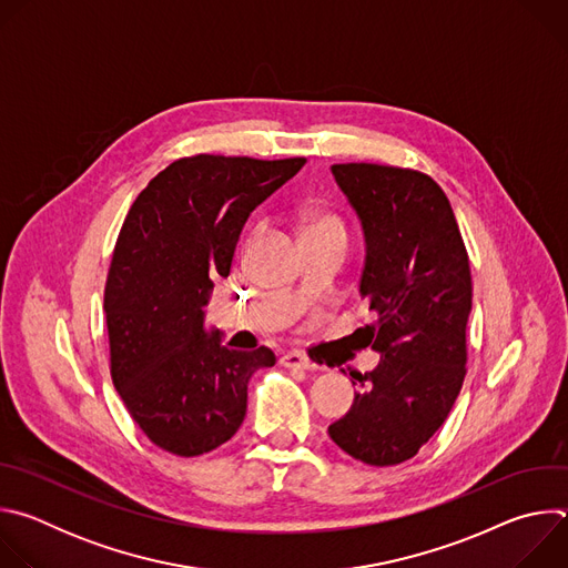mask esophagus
<instances>
[{"label": "esophagus", "mask_w": 568, "mask_h": 568, "mask_svg": "<svg viewBox=\"0 0 568 568\" xmlns=\"http://www.w3.org/2000/svg\"><path fill=\"white\" fill-rule=\"evenodd\" d=\"M281 364L287 366V368H303V371H314V368H316V364H314L310 357H305L303 353H298V351L285 353V355L281 357Z\"/></svg>", "instance_id": "esophagus-1"}]
</instances>
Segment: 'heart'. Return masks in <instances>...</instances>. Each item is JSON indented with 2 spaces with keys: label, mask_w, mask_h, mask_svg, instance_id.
<instances>
[{
  "label": "heart",
  "mask_w": 568,
  "mask_h": 568,
  "mask_svg": "<svg viewBox=\"0 0 568 568\" xmlns=\"http://www.w3.org/2000/svg\"><path fill=\"white\" fill-rule=\"evenodd\" d=\"M310 235H346V231H344V224L337 217L318 215V217H314L305 224L303 237H310Z\"/></svg>",
  "instance_id": "heart-1"
}]
</instances>
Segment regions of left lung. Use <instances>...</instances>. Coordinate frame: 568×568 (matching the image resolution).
<instances>
[{"label":"left lung","mask_w":568,"mask_h":568,"mask_svg":"<svg viewBox=\"0 0 568 568\" xmlns=\"http://www.w3.org/2000/svg\"><path fill=\"white\" fill-rule=\"evenodd\" d=\"M331 171L362 226L359 296L375 321L359 331L379 364L353 375L362 390L328 434L366 465H397L440 429L463 386L469 261L452 204L429 175L377 164Z\"/></svg>","instance_id":"obj_1"}]
</instances>
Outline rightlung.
<instances>
[{
  "mask_svg": "<svg viewBox=\"0 0 568 568\" xmlns=\"http://www.w3.org/2000/svg\"><path fill=\"white\" fill-rule=\"evenodd\" d=\"M303 156H186L134 200L105 285L112 382L161 449L200 456L245 420L247 386L276 355L231 351L206 328L213 276H229L252 211L292 180Z\"/></svg>",
  "mask_w": 568,
  "mask_h": 568,
  "instance_id": "right-lung-1",
  "label": "right lung"
}]
</instances>
